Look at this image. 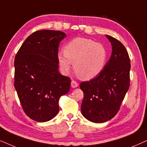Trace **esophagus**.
<instances>
[{
	"instance_id": "1",
	"label": "esophagus",
	"mask_w": 147,
	"mask_h": 147,
	"mask_svg": "<svg viewBox=\"0 0 147 147\" xmlns=\"http://www.w3.org/2000/svg\"><path fill=\"white\" fill-rule=\"evenodd\" d=\"M71 86L74 88H77L78 86V84L76 81H74V80H72L71 82Z\"/></svg>"
}]
</instances>
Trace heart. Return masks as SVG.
Returning <instances> with one entry per match:
<instances>
[{
    "label": "heart",
    "instance_id": "b5f03b06",
    "mask_svg": "<svg viewBox=\"0 0 147 147\" xmlns=\"http://www.w3.org/2000/svg\"><path fill=\"white\" fill-rule=\"evenodd\" d=\"M59 53L57 59L62 71L67 73L71 63L76 74L89 80L101 73L107 61V51L100 43L86 38L78 37L69 41Z\"/></svg>",
    "mask_w": 147,
    "mask_h": 147
}]
</instances>
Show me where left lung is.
I'll use <instances>...</instances> for the list:
<instances>
[{"instance_id": "1", "label": "left lung", "mask_w": 147, "mask_h": 147, "mask_svg": "<svg viewBox=\"0 0 147 147\" xmlns=\"http://www.w3.org/2000/svg\"><path fill=\"white\" fill-rule=\"evenodd\" d=\"M106 37L112 46L109 61L97 77L80 85L84 92L82 113L96 123L116 116L130 86V60L127 50L118 39Z\"/></svg>"}]
</instances>
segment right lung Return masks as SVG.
I'll list each match as a JSON object with an SVG mask.
<instances>
[{"label": "right lung", "mask_w": 147, "mask_h": 147, "mask_svg": "<svg viewBox=\"0 0 147 147\" xmlns=\"http://www.w3.org/2000/svg\"><path fill=\"white\" fill-rule=\"evenodd\" d=\"M60 31L34 32L15 58V86L23 110L37 122H47L59 112V100L70 89L71 79L58 71Z\"/></svg>", "instance_id": "obj_1"}]
</instances>
